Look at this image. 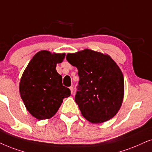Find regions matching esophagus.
Returning <instances> with one entry per match:
<instances>
[{
  "instance_id": "34e87169",
  "label": "esophagus",
  "mask_w": 152,
  "mask_h": 152,
  "mask_svg": "<svg viewBox=\"0 0 152 152\" xmlns=\"http://www.w3.org/2000/svg\"><path fill=\"white\" fill-rule=\"evenodd\" d=\"M69 89H70V90H71V93H73V92H74V86H71V87H69Z\"/></svg>"
}]
</instances>
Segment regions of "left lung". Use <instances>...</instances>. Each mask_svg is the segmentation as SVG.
<instances>
[{"instance_id": "8db88e82", "label": "left lung", "mask_w": 152, "mask_h": 152, "mask_svg": "<svg viewBox=\"0 0 152 152\" xmlns=\"http://www.w3.org/2000/svg\"><path fill=\"white\" fill-rule=\"evenodd\" d=\"M79 76L75 102L82 115L93 124L106 122L117 114L124 94V76L110 56L90 49L68 53Z\"/></svg>"}]
</instances>
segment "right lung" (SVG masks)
<instances>
[{"instance_id": "obj_1", "label": "right lung", "mask_w": 152, "mask_h": 152, "mask_svg": "<svg viewBox=\"0 0 152 152\" xmlns=\"http://www.w3.org/2000/svg\"><path fill=\"white\" fill-rule=\"evenodd\" d=\"M65 53L41 50L32 58L23 73L19 92L26 108L39 120L52 117L57 113L70 90L62 86V78L56 64L63 61Z\"/></svg>"}]
</instances>
